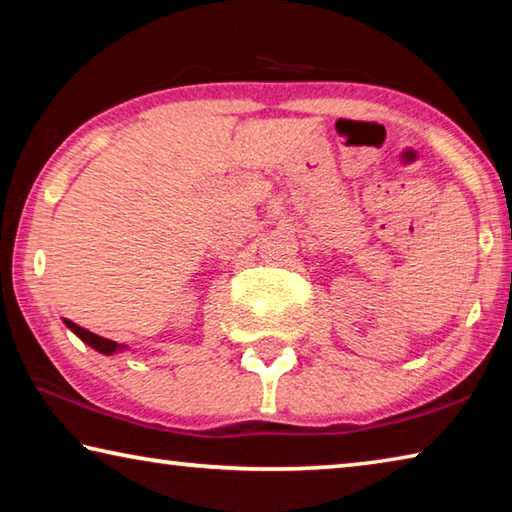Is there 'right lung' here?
Here are the masks:
<instances>
[{
	"label": "right lung",
	"instance_id": "1",
	"mask_svg": "<svg viewBox=\"0 0 512 512\" xmlns=\"http://www.w3.org/2000/svg\"><path fill=\"white\" fill-rule=\"evenodd\" d=\"M65 325L72 329V332L79 336V339L83 341V343H88L90 348H94L97 352H101V354H115V352H119V350H124L126 345H119L117 341H110V339H103V336H97V334H92V332H88V329H83L81 325H76V323H72V320H65Z\"/></svg>",
	"mask_w": 512,
	"mask_h": 512
}]
</instances>
